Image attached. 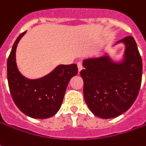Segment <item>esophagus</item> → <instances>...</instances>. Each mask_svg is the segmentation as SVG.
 Returning <instances> with one entry per match:
<instances>
[{
	"label": "esophagus",
	"mask_w": 146,
	"mask_h": 146,
	"mask_svg": "<svg viewBox=\"0 0 146 146\" xmlns=\"http://www.w3.org/2000/svg\"><path fill=\"white\" fill-rule=\"evenodd\" d=\"M77 66H78V70H79V72L82 71V69H83V65H82V63L79 62L78 63H77Z\"/></svg>",
	"instance_id": "34e87169"
}]
</instances>
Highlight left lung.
Wrapping results in <instances>:
<instances>
[{"mask_svg": "<svg viewBox=\"0 0 146 146\" xmlns=\"http://www.w3.org/2000/svg\"><path fill=\"white\" fill-rule=\"evenodd\" d=\"M125 45L124 61L117 63L106 54L85 59L80 71L84 96L89 109L103 119L114 118L126 112L139 93L142 61L132 36L117 42Z\"/></svg>", "mask_w": 146, "mask_h": 146, "instance_id": "obj_1", "label": "left lung"}]
</instances>
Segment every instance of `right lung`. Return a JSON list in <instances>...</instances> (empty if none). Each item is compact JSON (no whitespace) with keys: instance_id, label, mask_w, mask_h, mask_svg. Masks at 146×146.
<instances>
[{"instance_id":"obj_1","label":"right lung","mask_w":146,"mask_h":146,"mask_svg":"<svg viewBox=\"0 0 146 146\" xmlns=\"http://www.w3.org/2000/svg\"><path fill=\"white\" fill-rule=\"evenodd\" d=\"M23 32L17 38L7 61V78L13 102L21 112L36 119L55 115L61 107L68 83L77 75L76 64L59 65L50 74L29 80L21 74L16 64V48Z\"/></svg>"}]
</instances>
